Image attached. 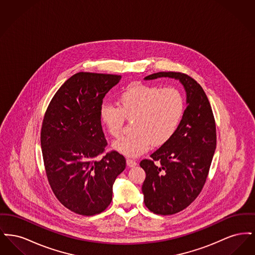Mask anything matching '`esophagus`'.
Returning a JSON list of instances; mask_svg holds the SVG:
<instances>
[{"label":"esophagus","mask_w":255,"mask_h":255,"mask_svg":"<svg viewBox=\"0 0 255 255\" xmlns=\"http://www.w3.org/2000/svg\"><path fill=\"white\" fill-rule=\"evenodd\" d=\"M126 163H127V166H129V167H134L137 164L134 160L129 159V158L126 160Z\"/></svg>","instance_id":"obj_1"}]
</instances>
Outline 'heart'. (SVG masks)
Returning a JSON list of instances; mask_svg holds the SVG:
<instances>
[{"mask_svg": "<svg viewBox=\"0 0 255 255\" xmlns=\"http://www.w3.org/2000/svg\"><path fill=\"white\" fill-rule=\"evenodd\" d=\"M119 106L104 103L99 118L111 136L122 135L125 119L134 120L133 133L116 141L113 148L129 158H136L151 145L169 141L182 122L185 101L180 90L174 87L133 84L118 98Z\"/></svg>", "mask_w": 255, "mask_h": 255, "instance_id": "obj_1", "label": "heart"}]
</instances>
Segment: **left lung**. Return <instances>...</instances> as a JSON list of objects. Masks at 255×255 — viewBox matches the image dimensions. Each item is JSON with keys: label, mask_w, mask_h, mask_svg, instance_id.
Here are the masks:
<instances>
[{"label": "left lung", "mask_w": 255, "mask_h": 255, "mask_svg": "<svg viewBox=\"0 0 255 255\" xmlns=\"http://www.w3.org/2000/svg\"><path fill=\"white\" fill-rule=\"evenodd\" d=\"M160 77L180 81L187 106L172 138L139 165L146 173L142 193L147 208L171 215L189 206L202 191L216 149V125L206 93L197 81L173 72L153 73L144 80Z\"/></svg>", "instance_id": "8db88e82"}]
</instances>
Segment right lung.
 I'll return each mask as SVG.
<instances>
[{
    "mask_svg": "<svg viewBox=\"0 0 255 255\" xmlns=\"http://www.w3.org/2000/svg\"><path fill=\"white\" fill-rule=\"evenodd\" d=\"M121 75L78 73L52 97L41 130V148L50 187L61 204L92 216L112 202L113 184L126 160L107 145L99 118L102 100Z\"/></svg>",
    "mask_w": 255,
    "mask_h": 255,
    "instance_id": "1",
    "label": "right lung"
}]
</instances>
